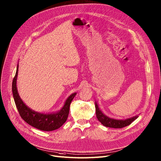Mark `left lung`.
Masks as SVG:
<instances>
[{"instance_id": "8db88e82", "label": "left lung", "mask_w": 161, "mask_h": 161, "mask_svg": "<svg viewBox=\"0 0 161 161\" xmlns=\"http://www.w3.org/2000/svg\"><path fill=\"white\" fill-rule=\"evenodd\" d=\"M96 108V114L98 120L105 127H112V128H122L125 126L129 125L131 124L135 120H136L138 117V115L135 116L133 117L130 118L125 120H116L111 118L108 117V116L105 115L102 111L100 109L98 104L95 103Z\"/></svg>"}]
</instances>
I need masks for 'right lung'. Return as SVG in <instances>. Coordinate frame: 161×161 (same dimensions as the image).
Segmentation results:
<instances>
[{
    "instance_id": "obj_1",
    "label": "right lung",
    "mask_w": 161,
    "mask_h": 161,
    "mask_svg": "<svg viewBox=\"0 0 161 161\" xmlns=\"http://www.w3.org/2000/svg\"><path fill=\"white\" fill-rule=\"evenodd\" d=\"M18 69L19 65H17L15 76L12 82V92L17 109L20 116L26 123L38 130L45 131H50L58 129L66 122L69 114L70 104L76 93L74 92L69 96L61 109L57 113L43 114L36 112L27 107L19 95L17 89Z\"/></svg>"
}]
</instances>
